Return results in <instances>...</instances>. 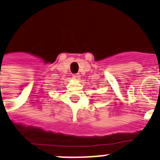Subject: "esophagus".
Masks as SVG:
<instances>
[{"instance_id": "1", "label": "esophagus", "mask_w": 160, "mask_h": 160, "mask_svg": "<svg viewBox=\"0 0 160 160\" xmlns=\"http://www.w3.org/2000/svg\"><path fill=\"white\" fill-rule=\"evenodd\" d=\"M72 78H73V79H74V80L78 81V80H79V78H80V74H79V73H75V74H73V75H72Z\"/></svg>"}]
</instances>
